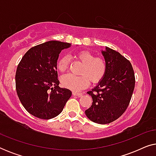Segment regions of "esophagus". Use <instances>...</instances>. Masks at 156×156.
<instances>
[{
    "instance_id": "34e87169",
    "label": "esophagus",
    "mask_w": 156,
    "mask_h": 156,
    "mask_svg": "<svg viewBox=\"0 0 156 156\" xmlns=\"http://www.w3.org/2000/svg\"><path fill=\"white\" fill-rule=\"evenodd\" d=\"M82 94H83L82 93H78V92H76V91H73V92H72V95L76 96V97H81Z\"/></svg>"
}]
</instances>
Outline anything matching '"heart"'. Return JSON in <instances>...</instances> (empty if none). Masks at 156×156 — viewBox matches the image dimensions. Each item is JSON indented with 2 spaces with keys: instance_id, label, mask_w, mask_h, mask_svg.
Masks as SVG:
<instances>
[{
  "instance_id": "heart-1",
  "label": "heart",
  "mask_w": 156,
  "mask_h": 156,
  "mask_svg": "<svg viewBox=\"0 0 156 156\" xmlns=\"http://www.w3.org/2000/svg\"><path fill=\"white\" fill-rule=\"evenodd\" d=\"M74 57L83 63L80 73L82 75L75 76L67 74L61 79L62 84L66 88L72 91H80L84 89L89 84L98 83L104 78L106 71V65L104 59L100 57H94L92 53L87 50L76 52ZM69 65V59L63 56L57 60V67L59 72H65Z\"/></svg>"
}]
</instances>
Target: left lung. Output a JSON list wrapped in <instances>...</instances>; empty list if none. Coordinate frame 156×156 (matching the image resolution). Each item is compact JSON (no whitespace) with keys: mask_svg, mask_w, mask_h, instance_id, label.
Masks as SVG:
<instances>
[{"mask_svg":"<svg viewBox=\"0 0 156 156\" xmlns=\"http://www.w3.org/2000/svg\"><path fill=\"white\" fill-rule=\"evenodd\" d=\"M101 53L106 74L94 88L87 91L93 102L85 114L93 122L106 124L126 110L135 87V75L131 62L119 52L106 47Z\"/></svg>","mask_w":156,"mask_h":156,"instance_id":"1","label":"left lung"}]
</instances>
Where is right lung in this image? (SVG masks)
Returning <instances> with one entry per match:
<instances>
[{
  "mask_svg": "<svg viewBox=\"0 0 156 156\" xmlns=\"http://www.w3.org/2000/svg\"><path fill=\"white\" fill-rule=\"evenodd\" d=\"M71 44L51 40L30 49L17 67L16 87L27 112L50 119L62 112L72 91L59 87L57 62L59 55Z\"/></svg>",
  "mask_w": 156,
  "mask_h": 156,
  "instance_id": "right-lung-1",
  "label": "right lung"
}]
</instances>
